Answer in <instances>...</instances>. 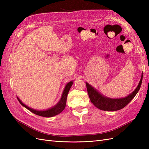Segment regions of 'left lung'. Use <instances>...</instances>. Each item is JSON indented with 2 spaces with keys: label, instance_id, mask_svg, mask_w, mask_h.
I'll return each instance as SVG.
<instances>
[{
  "label": "left lung",
  "instance_id": "1",
  "mask_svg": "<svg viewBox=\"0 0 149 149\" xmlns=\"http://www.w3.org/2000/svg\"><path fill=\"white\" fill-rule=\"evenodd\" d=\"M143 74L137 88L127 97L120 99H111L103 96L88 83H86L87 91L91 102L98 109L103 111H115L123 109L131 101L141 86Z\"/></svg>",
  "mask_w": 149,
  "mask_h": 149
}]
</instances>
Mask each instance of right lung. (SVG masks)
<instances>
[{"instance_id": "add662e5", "label": "right lung", "mask_w": 149, "mask_h": 149, "mask_svg": "<svg viewBox=\"0 0 149 149\" xmlns=\"http://www.w3.org/2000/svg\"><path fill=\"white\" fill-rule=\"evenodd\" d=\"M73 83V81H70L66 85L63 93L61 98L60 101H59V102H58L56 106L51 108V109H49L46 111H37V110L31 109V108H30L29 107L25 105L24 104L19 100V97H17V99L22 106L25 107V108H26L28 110L30 111L31 112H33V113H34L35 114H37L38 116H42V117H45V118H50V117H53L57 114H59L60 112H61L64 110L66 106L68 94V92Z\"/></svg>"}]
</instances>
